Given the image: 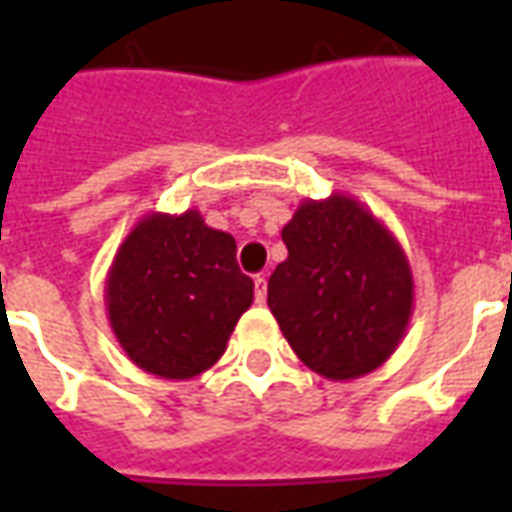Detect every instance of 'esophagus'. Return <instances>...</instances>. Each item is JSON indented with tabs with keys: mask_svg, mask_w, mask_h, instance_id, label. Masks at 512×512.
Masks as SVG:
<instances>
[{
	"mask_svg": "<svg viewBox=\"0 0 512 512\" xmlns=\"http://www.w3.org/2000/svg\"><path fill=\"white\" fill-rule=\"evenodd\" d=\"M268 296V282L266 277H255V301L257 304H263Z\"/></svg>",
	"mask_w": 512,
	"mask_h": 512,
	"instance_id": "obj_1",
	"label": "esophagus"
}]
</instances>
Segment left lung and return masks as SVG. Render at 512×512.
<instances>
[{"instance_id":"1","label":"left lung","mask_w":512,"mask_h":512,"mask_svg":"<svg viewBox=\"0 0 512 512\" xmlns=\"http://www.w3.org/2000/svg\"><path fill=\"white\" fill-rule=\"evenodd\" d=\"M288 260L268 307L304 365L351 381L384 365L414 310V277L397 238L348 194L304 200L282 227Z\"/></svg>"}]
</instances>
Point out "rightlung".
Segmentation results:
<instances>
[{
  "mask_svg": "<svg viewBox=\"0 0 512 512\" xmlns=\"http://www.w3.org/2000/svg\"><path fill=\"white\" fill-rule=\"evenodd\" d=\"M117 343L145 373L186 381L219 362L255 282L235 263V238L200 211L147 213L106 274Z\"/></svg>",
  "mask_w": 512,
  "mask_h": 512,
  "instance_id": "right-lung-1",
  "label": "right lung"
}]
</instances>
